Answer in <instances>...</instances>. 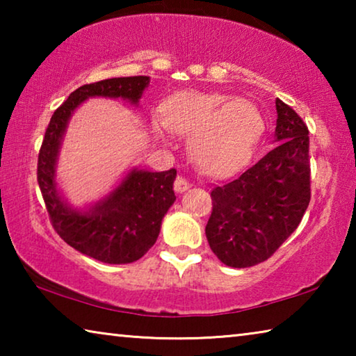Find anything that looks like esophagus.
Listing matches in <instances>:
<instances>
[{"label": "esophagus", "instance_id": "1", "mask_svg": "<svg viewBox=\"0 0 356 356\" xmlns=\"http://www.w3.org/2000/svg\"><path fill=\"white\" fill-rule=\"evenodd\" d=\"M190 188H191V184L184 177H177L176 182H174V190H176L177 193H185L186 190H190Z\"/></svg>", "mask_w": 356, "mask_h": 356}]
</instances>
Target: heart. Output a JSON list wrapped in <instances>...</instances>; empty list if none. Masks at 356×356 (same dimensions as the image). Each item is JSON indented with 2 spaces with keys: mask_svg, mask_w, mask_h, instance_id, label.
Segmentation results:
<instances>
[{
  "mask_svg": "<svg viewBox=\"0 0 356 356\" xmlns=\"http://www.w3.org/2000/svg\"><path fill=\"white\" fill-rule=\"evenodd\" d=\"M152 129L160 140L166 138V130L190 136L193 163L207 176L221 177L250 163L261 143L265 122L259 108L246 99L185 91L165 102Z\"/></svg>",
  "mask_w": 356,
  "mask_h": 356,
  "instance_id": "obj_1",
  "label": "heart"
}]
</instances>
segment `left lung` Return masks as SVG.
Listing matches in <instances>:
<instances>
[{"label": "left lung", "mask_w": 356, "mask_h": 356, "mask_svg": "<svg viewBox=\"0 0 356 356\" xmlns=\"http://www.w3.org/2000/svg\"><path fill=\"white\" fill-rule=\"evenodd\" d=\"M276 146L232 182L212 191L210 248L234 268L261 264L298 227L309 206V136L303 120L276 99Z\"/></svg>", "instance_id": "obj_1"}]
</instances>
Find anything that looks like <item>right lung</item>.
<instances>
[{"label":"right lung","mask_w":356,"mask_h":356,"mask_svg":"<svg viewBox=\"0 0 356 356\" xmlns=\"http://www.w3.org/2000/svg\"><path fill=\"white\" fill-rule=\"evenodd\" d=\"M149 83V76H119L78 88L53 113L40 147L38 182L53 227L72 248L105 264L135 262L152 248L161 221L176 201L172 186L177 171L152 172L131 166L105 196L75 207L58 182L59 155L78 106L104 97L138 108Z\"/></svg>","instance_id":"1"}]
</instances>
